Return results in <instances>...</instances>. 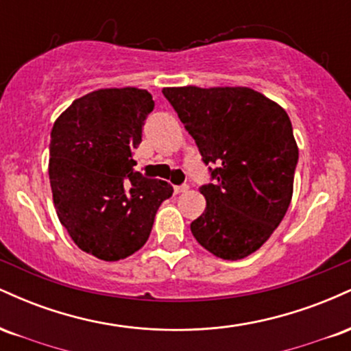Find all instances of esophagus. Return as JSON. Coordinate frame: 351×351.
Listing matches in <instances>:
<instances>
[{
	"label": "esophagus",
	"mask_w": 351,
	"mask_h": 351,
	"mask_svg": "<svg viewBox=\"0 0 351 351\" xmlns=\"http://www.w3.org/2000/svg\"><path fill=\"white\" fill-rule=\"evenodd\" d=\"M188 184H181V186H175V195H180V193L188 191Z\"/></svg>",
	"instance_id": "1"
}]
</instances>
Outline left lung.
<instances>
[{"label": "left lung", "instance_id": "1", "mask_svg": "<svg viewBox=\"0 0 351 351\" xmlns=\"http://www.w3.org/2000/svg\"><path fill=\"white\" fill-rule=\"evenodd\" d=\"M215 183L195 239L226 261L256 252L279 226L293 193L299 148L287 112L249 87H165Z\"/></svg>", "mask_w": 351, "mask_h": 351}]
</instances>
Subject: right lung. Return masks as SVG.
Masks as SVG:
<instances>
[{"label":"right lung","mask_w":351,"mask_h":351,"mask_svg":"<svg viewBox=\"0 0 351 351\" xmlns=\"http://www.w3.org/2000/svg\"><path fill=\"white\" fill-rule=\"evenodd\" d=\"M153 107L145 88H99L75 99L52 127L56 213L77 247L97 259L114 263L138 251L160 204L173 195L167 181L134 171V150Z\"/></svg>","instance_id":"obj_1"}]
</instances>
